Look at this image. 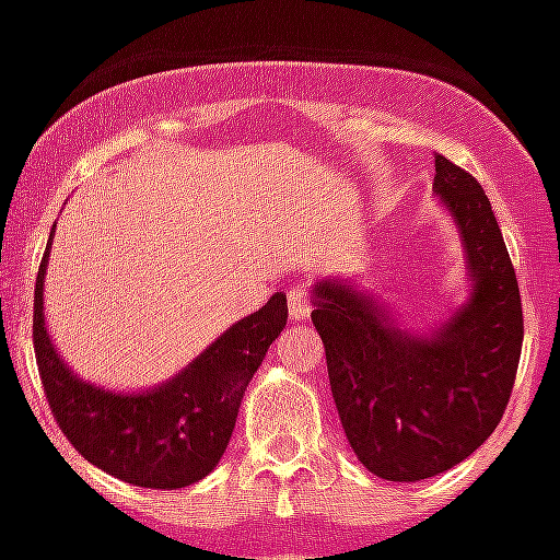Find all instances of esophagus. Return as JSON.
Returning <instances> with one entry per match:
<instances>
[{"label":"esophagus","mask_w":560,"mask_h":560,"mask_svg":"<svg viewBox=\"0 0 560 560\" xmlns=\"http://www.w3.org/2000/svg\"><path fill=\"white\" fill-rule=\"evenodd\" d=\"M288 311L293 323H305L311 316V299H307L305 288H293L288 293Z\"/></svg>","instance_id":"1"}]
</instances>
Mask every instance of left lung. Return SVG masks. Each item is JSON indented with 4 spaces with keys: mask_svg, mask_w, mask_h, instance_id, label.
I'll return each instance as SVG.
<instances>
[{
    "mask_svg": "<svg viewBox=\"0 0 560 560\" xmlns=\"http://www.w3.org/2000/svg\"><path fill=\"white\" fill-rule=\"evenodd\" d=\"M433 194L459 232L468 293L430 328L395 323L354 276L314 281V325L351 451L389 482L459 465L494 433L521 363L517 276L491 200L468 171L435 156Z\"/></svg>",
    "mask_w": 560,
    "mask_h": 560,
    "instance_id": "1",
    "label": "left lung"
}]
</instances>
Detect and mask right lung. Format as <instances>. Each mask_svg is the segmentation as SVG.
Instances as JSON below:
<instances>
[{
  "label": "right lung",
  "mask_w": 560,
  "mask_h": 560,
  "mask_svg": "<svg viewBox=\"0 0 560 560\" xmlns=\"http://www.w3.org/2000/svg\"><path fill=\"white\" fill-rule=\"evenodd\" d=\"M51 237L34 288V351L66 439L83 459L130 486L177 491L209 477L226 453L246 386L288 325V296L276 293L229 325L168 381L151 389H109L72 372L51 342L43 307Z\"/></svg>",
  "instance_id": "right-lung-1"
}]
</instances>
